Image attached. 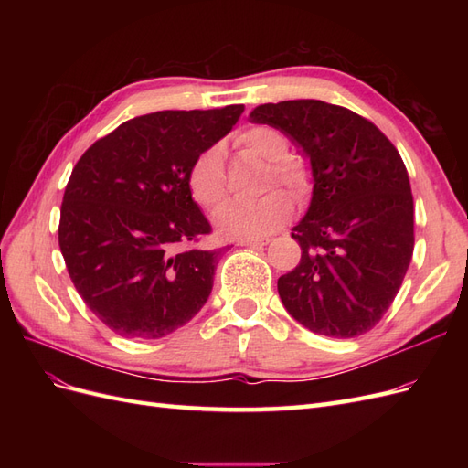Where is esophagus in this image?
Here are the masks:
<instances>
[{
    "label": "esophagus",
    "instance_id": "1",
    "mask_svg": "<svg viewBox=\"0 0 468 468\" xmlns=\"http://www.w3.org/2000/svg\"><path fill=\"white\" fill-rule=\"evenodd\" d=\"M267 242V238H239L238 246H265Z\"/></svg>",
    "mask_w": 468,
    "mask_h": 468
}]
</instances>
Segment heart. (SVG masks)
Instances as JSON below:
<instances>
[{"mask_svg":"<svg viewBox=\"0 0 468 468\" xmlns=\"http://www.w3.org/2000/svg\"><path fill=\"white\" fill-rule=\"evenodd\" d=\"M236 143L267 162V189L275 183L287 189L296 199L306 195L310 187V174L306 164L289 155V138L275 126L256 124L238 134ZM187 189L193 201L205 210H215L222 201L226 186L224 158L220 146H208L203 150L187 172ZM292 215V201L282 191H271L258 201H230L217 215V229L224 236L256 238L281 229Z\"/></svg>","mask_w":468,"mask_h":468,"instance_id":"b5f03b06","label":"heart"}]
</instances>
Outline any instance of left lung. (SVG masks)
Wrapping results in <instances>:
<instances>
[{"label":"left lung","mask_w":468,"mask_h":468,"mask_svg":"<svg viewBox=\"0 0 468 468\" xmlns=\"http://www.w3.org/2000/svg\"><path fill=\"white\" fill-rule=\"evenodd\" d=\"M289 134L313 164L314 191L292 229L303 256L277 291L304 328L330 337L373 330L414 253V199L399 150L346 107L294 99L251 111Z\"/></svg>","instance_id":"left-lung-1"}]
</instances>
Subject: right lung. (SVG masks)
I'll use <instances>...</instances> for the list:
<instances>
[{
  "mask_svg": "<svg viewBox=\"0 0 468 468\" xmlns=\"http://www.w3.org/2000/svg\"><path fill=\"white\" fill-rule=\"evenodd\" d=\"M242 112H150L95 140L74 165L60 251L83 303L121 337H164L207 303L224 248H193L212 229L191 199L187 172Z\"/></svg>",
  "mask_w": 468,
  "mask_h": 468,
  "instance_id": "obj_1",
  "label": "right lung"
}]
</instances>
